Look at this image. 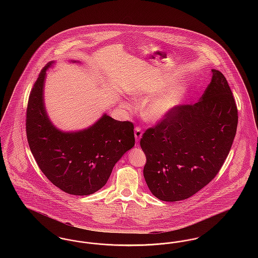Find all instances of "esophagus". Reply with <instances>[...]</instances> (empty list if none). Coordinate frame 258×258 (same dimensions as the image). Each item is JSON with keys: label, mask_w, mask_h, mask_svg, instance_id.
Wrapping results in <instances>:
<instances>
[{"label": "esophagus", "mask_w": 258, "mask_h": 258, "mask_svg": "<svg viewBox=\"0 0 258 258\" xmlns=\"http://www.w3.org/2000/svg\"><path fill=\"white\" fill-rule=\"evenodd\" d=\"M135 137L136 142H139V140H140L141 137H142V130H141V127H139V126H136V127H135Z\"/></svg>", "instance_id": "1"}]
</instances>
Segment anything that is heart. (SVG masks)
I'll use <instances>...</instances> for the list:
<instances>
[{
  "label": "heart",
  "mask_w": 258,
  "mask_h": 258,
  "mask_svg": "<svg viewBox=\"0 0 258 258\" xmlns=\"http://www.w3.org/2000/svg\"><path fill=\"white\" fill-rule=\"evenodd\" d=\"M166 84L165 80L157 79L140 84L133 90V96L136 99L147 100L142 107V114L150 122L159 123L168 118L183 105L187 96L186 85H178L162 91Z\"/></svg>",
  "instance_id": "obj_1"
}]
</instances>
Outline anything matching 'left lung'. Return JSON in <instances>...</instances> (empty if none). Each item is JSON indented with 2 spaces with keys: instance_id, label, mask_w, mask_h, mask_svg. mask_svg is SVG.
<instances>
[{
  "instance_id": "left-lung-1",
  "label": "left lung",
  "mask_w": 258,
  "mask_h": 258,
  "mask_svg": "<svg viewBox=\"0 0 258 258\" xmlns=\"http://www.w3.org/2000/svg\"><path fill=\"white\" fill-rule=\"evenodd\" d=\"M237 124L230 87L221 72L212 70V80L198 102L180 106L140 140L151 192L168 202L196 195L221 170Z\"/></svg>"
}]
</instances>
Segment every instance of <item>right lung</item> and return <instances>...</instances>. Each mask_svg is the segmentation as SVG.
Segmentation results:
<instances>
[{
	"instance_id": "1",
	"label": "right lung",
	"mask_w": 258,
	"mask_h": 258,
	"mask_svg": "<svg viewBox=\"0 0 258 258\" xmlns=\"http://www.w3.org/2000/svg\"><path fill=\"white\" fill-rule=\"evenodd\" d=\"M54 63L50 61L41 70L29 97L28 143L38 167L52 184L69 195L89 196L107 183L116 162L135 146L134 124L104 113L81 131L57 128L47 115L43 96L46 72Z\"/></svg>"
}]
</instances>
